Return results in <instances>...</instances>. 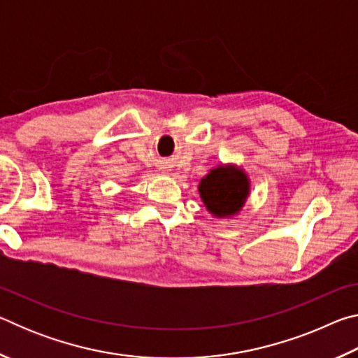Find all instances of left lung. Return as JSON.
Returning a JSON list of instances; mask_svg holds the SVG:
<instances>
[{
    "label": "left lung",
    "mask_w": 358,
    "mask_h": 358,
    "mask_svg": "<svg viewBox=\"0 0 358 358\" xmlns=\"http://www.w3.org/2000/svg\"><path fill=\"white\" fill-rule=\"evenodd\" d=\"M199 192L205 207L217 217L238 213L250 194L246 173L235 166H220L202 178Z\"/></svg>",
    "instance_id": "1"
}]
</instances>
